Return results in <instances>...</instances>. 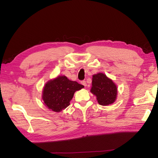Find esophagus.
<instances>
[{"mask_svg": "<svg viewBox=\"0 0 158 158\" xmlns=\"http://www.w3.org/2000/svg\"><path fill=\"white\" fill-rule=\"evenodd\" d=\"M81 82V84L83 85L84 86H86V81H82Z\"/></svg>", "mask_w": 158, "mask_h": 158, "instance_id": "obj_1", "label": "esophagus"}]
</instances>
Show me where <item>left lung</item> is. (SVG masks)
I'll list each match as a JSON object with an SVG mask.
<instances>
[{
	"label": "left lung",
	"mask_w": 158,
	"mask_h": 158,
	"mask_svg": "<svg viewBox=\"0 0 158 158\" xmlns=\"http://www.w3.org/2000/svg\"><path fill=\"white\" fill-rule=\"evenodd\" d=\"M91 92L97 97L99 104L107 106L113 103L117 98V88L112 80L102 73L93 76Z\"/></svg>",
	"instance_id": "1"
}]
</instances>
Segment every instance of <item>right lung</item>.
<instances>
[{
	"label": "right lung",
	"mask_w": 158,
	"mask_h": 158,
	"mask_svg": "<svg viewBox=\"0 0 158 158\" xmlns=\"http://www.w3.org/2000/svg\"><path fill=\"white\" fill-rule=\"evenodd\" d=\"M84 88L76 81H72L65 76H59L47 82L43 91L44 104L56 112L64 110L70 105L74 93Z\"/></svg>",
	"instance_id": "add662e5"
}]
</instances>
